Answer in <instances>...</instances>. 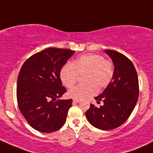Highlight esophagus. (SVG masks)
Wrapping results in <instances>:
<instances>
[{"instance_id":"esophagus-1","label":"esophagus","mask_w":153,"mask_h":153,"mask_svg":"<svg viewBox=\"0 0 153 153\" xmlns=\"http://www.w3.org/2000/svg\"><path fill=\"white\" fill-rule=\"evenodd\" d=\"M80 101L78 99H73V103H79Z\"/></svg>"}]
</instances>
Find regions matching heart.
I'll list each match as a JSON object with an SVG mask.
<instances>
[{"label":"heart","mask_w":153,"mask_h":153,"mask_svg":"<svg viewBox=\"0 0 153 153\" xmlns=\"http://www.w3.org/2000/svg\"><path fill=\"white\" fill-rule=\"evenodd\" d=\"M113 64L109 60L98 54H86L78 57L72 64L67 63L60 72L64 85L72 88L76 84L78 75H82L79 84L69 91L68 95L74 99L82 100L95 95L97 89L108 85L113 76Z\"/></svg>","instance_id":"b5f03b06"}]
</instances>
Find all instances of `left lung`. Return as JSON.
Listing matches in <instances>:
<instances>
[{"label": "left lung", "mask_w": 153, "mask_h": 153, "mask_svg": "<svg viewBox=\"0 0 153 153\" xmlns=\"http://www.w3.org/2000/svg\"><path fill=\"white\" fill-rule=\"evenodd\" d=\"M114 64V73L104 92L95 97L99 107L90 104L86 117L92 126L103 130L115 129L123 124L135 108L139 95L138 78L132 61L123 54L106 49Z\"/></svg>", "instance_id": "1"}]
</instances>
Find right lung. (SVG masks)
<instances>
[{"label": "right lung", "mask_w": 153, "mask_h": 153, "mask_svg": "<svg viewBox=\"0 0 153 153\" xmlns=\"http://www.w3.org/2000/svg\"><path fill=\"white\" fill-rule=\"evenodd\" d=\"M75 51L47 48L24 62L17 82V101L21 114L36 130L52 132L63 126L72 99L57 100L67 89L60 72Z\"/></svg>", "instance_id": "right-lung-1"}]
</instances>
